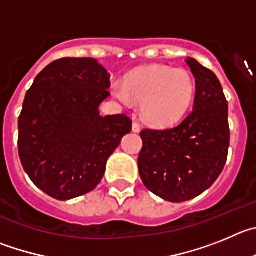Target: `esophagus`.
Listing matches in <instances>:
<instances>
[{
    "mask_svg": "<svg viewBox=\"0 0 256 256\" xmlns=\"http://www.w3.org/2000/svg\"><path fill=\"white\" fill-rule=\"evenodd\" d=\"M140 130H142V128H140L139 124L134 122L132 124V131H134V132H140Z\"/></svg>",
    "mask_w": 256,
    "mask_h": 256,
    "instance_id": "obj_1",
    "label": "esophagus"
}]
</instances>
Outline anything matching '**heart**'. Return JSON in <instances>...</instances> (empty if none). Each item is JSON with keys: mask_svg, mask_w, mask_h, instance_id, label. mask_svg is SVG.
Segmentation results:
<instances>
[{"mask_svg": "<svg viewBox=\"0 0 256 256\" xmlns=\"http://www.w3.org/2000/svg\"><path fill=\"white\" fill-rule=\"evenodd\" d=\"M112 93L124 104L132 100L142 104L148 122L167 126L177 122L188 111L195 96L192 76L184 68L150 66L131 74L125 85L114 84Z\"/></svg>", "mask_w": 256, "mask_h": 256, "instance_id": "obj_1", "label": "heart"}]
</instances>
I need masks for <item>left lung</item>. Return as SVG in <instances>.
<instances>
[{"instance_id":"1","label":"left lung","mask_w":256,"mask_h":256,"mask_svg":"<svg viewBox=\"0 0 256 256\" xmlns=\"http://www.w3.org/2000/svg\"><path fill=\"white\" fill-rule=\"evenodd\" d=\"M194 110L176 128H144L138 158L145 188L167 202H181L208 190L223 171L230 146L228 103L218 78L194 58Z\"/></svg>"}]
</instances>
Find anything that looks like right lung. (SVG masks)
I'll use <instances>...</instances> for the list:
<instances>
[{"label": "right lung", "instance_id": "right-lung-1", "mask_svg": "<svg viewBox=\"0 0 256 256\" xmlns=\"http://www.w3.org/2000/svg\"><path fill=\"white\" fill-rule=\"evenodd\" d=\"M110 74L94 58H60L26 92L19 116V156L34 185L57 200L94 190L106 163L131 131L126 114L100 116Z\"/></svg>", "mask_w": 256, "mask_h": 256}]
</instances>
